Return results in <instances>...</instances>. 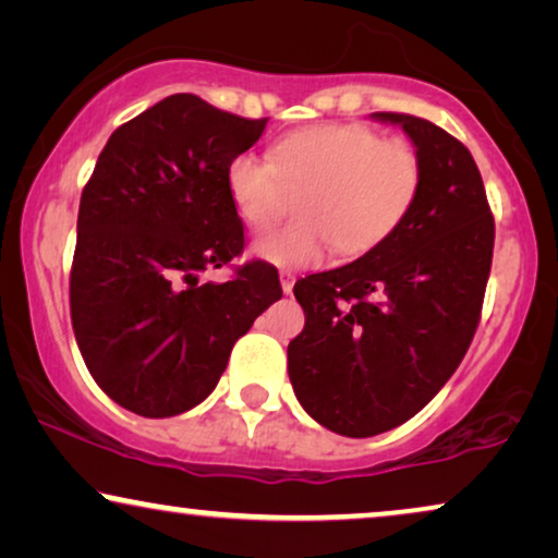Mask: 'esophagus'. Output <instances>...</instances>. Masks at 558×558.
<instances>
[{"label": "esophagus", "mask_w": 558, "mask_h": 558, "mask_svg": "<svg viewBox=\"0 0 558 558\" xmlns=\"http://www.w3.org/2000/svg\"><path fill=\"white\" fill-rule=\"evenodd\" d=\"M279 281H281V292L292 294V289H294V274H292V271H281V274H279Z\"/></svg>", "instance_id": "obj_1"}]
</instances>
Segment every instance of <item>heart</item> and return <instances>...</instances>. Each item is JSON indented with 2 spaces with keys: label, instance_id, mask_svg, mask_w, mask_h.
<instances>
[{
  "label": "heart",
  "instance_id": "obj_1",
  "mask_svg": "<svg viewBox=\"0 0 558 558\" xmlns=\"http://www.w3.org/2000/svg\"><path fill=\"white\" fill-rule=\"evenodd\" d=\"M418 151L355 124H317L287 134L271 159L241 151L226 167L235 213L266 228L284 210V187H307L296 203L302 220L266 231L254 254L279 269H312L332 248L355 256L378 246L407 218L422 190Z\"/></svg>",
  "mask_w": 558,
  "mask_h": 558
}]
</instances>
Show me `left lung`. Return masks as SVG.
<instances>
[{"mask_svg":"<svg viewBox=\"0 0 558 558\" xmlns=\"http://www.w3.org/2000/svg\"><path fill=\"white\" fill-rule=\"evenodd\" d=\"M371 119L403 129L422 157V190L378 246L296 281L304 330L287 348L302 409L355 439L409 422L462 363L495 241L483 178L462 142L409 113Z\"/></svg>","mask_w":558,"mask_h":558,"instance_id":"obj_1","label":"left lung"}]
</instances>
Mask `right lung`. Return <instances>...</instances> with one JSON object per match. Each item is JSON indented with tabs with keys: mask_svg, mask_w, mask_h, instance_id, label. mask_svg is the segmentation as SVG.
Here are the masks:
<instances>
[{
	"mask_svg": "<svg viewBox=\"0 0 558 558\" xmlns=\"http://www.w3.org/2000/svg\"><path fill=\"white\" fill-rule=\"evenodd\" d=\"M264 126L167 96L109 136L83 187L73 332L101 391L134 414L165 418L208 399L235 340L281 296L266 262L201 284L243 251L226 167Z\"/></svg>",
	"mask_w": 558,
	"mask_h": 558,
	"instance_id": "1",
	"label": "right lung"
}]
</instances>
